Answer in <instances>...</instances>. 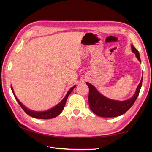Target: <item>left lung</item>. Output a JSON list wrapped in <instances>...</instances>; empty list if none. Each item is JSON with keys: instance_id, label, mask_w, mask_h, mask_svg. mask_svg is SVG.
I'll use <instances>...</instances> for the list:
<instances>
[{"instance_id": "left-lung-1", "label": "left lung", "mask_w": 152, "mask_h": 152, "mask_svg": "<svg viewBox=\"0 0 152 152\" xmlns=\"http://www.w3.org/2000/svg\"><path fill=\"white\" fill-rule=\"evenodd\" d=\"M131 49L138 61L141 62L139 53L133 45H131ZM142 83V78L137 87L134 95L131 99L124 101H119L105 97L96 89L94 86L86 82L89 89L88 97L89 107L94 114L101 117L113 118L124 114L133 106L136 101L139 94Z\"/></svg>"}]
</instances>
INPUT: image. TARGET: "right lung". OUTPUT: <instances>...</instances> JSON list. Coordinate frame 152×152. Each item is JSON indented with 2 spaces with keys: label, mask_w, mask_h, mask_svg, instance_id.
I'll return each instance as SVG.
<instances>
[{
  "label": "right lung",
  "mask_w": 152,
  "mask_h": 152,
  "mask_svg": "<svg viewBox=\"0 0 152 152\" xmlns=\"http://www.w3.org/2000/svg\"><path fill=\"white\" fill-rule=\"evenodd\" d=\"M75 87H76V86H74V87H72V88H71L69 89V91L67 92L66 96H64V98L57 105L54 106L53 108H52L50 110H48L44 111V112L33 111V110H31L28 109L27 108L25 107V106L20 101H19L18 98L16 97V96H15L14 91V89H13V88L12 86H11V89H12V91L13 92V94H14L15 98L16 99V101H18L19 104L20 105L22 109L23 110L26 112L28 115H30V116H31V117L34 118L45 119H51V118H56L58 115H59L62 112L63 110L64 107V105H65V104H66V101L68 99V96H69V95L70 94L71 92H72V91L74 89Z\"/></svg>",
  "instance_id": "obj_1"
}]
</instances>
